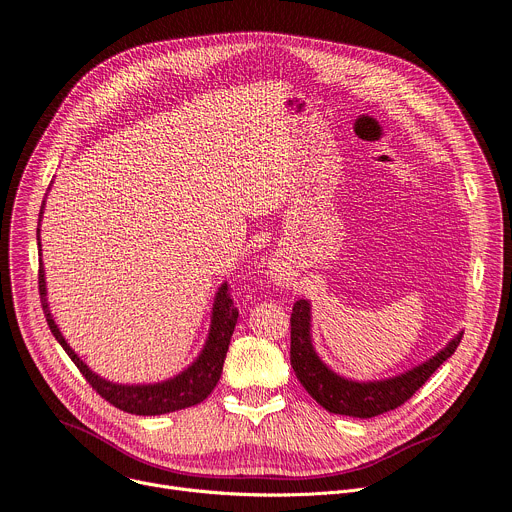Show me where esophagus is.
<instances>
[{
    "instance_id": "obj_1",
    "label": "esophagus",
    "mask_w": 512,
    "mask_h": 512,
    "mask_svg": "<svg viewBox=\"0 0 512 512\" xmlns=\"http://www.w3.org/2000/svg\"><path fill=\"white\" fill-rule=\"evenodd\" d=\"M274 281H287L285 279V270H279V268L274 270Z\"/></svg>"
}]
</instances>
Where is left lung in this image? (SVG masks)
<instances>
[{
	"mask_svg": "<svg viewBox=\"0 0 512 512\" xmlns=\"http://www.w3.org/2000/svg\"><path fill=\"white\" fill-rule=\"evenodd\" d=\"M463 332L422 365L379 381H352L334 373L320 357L311 340V305L299 299L291 313V367L309 396L332 414L373 418L408 402L424 381L435 373L461 342Z\"/></svg>",
	"mask_w": 512,
	"mask_h": 512,
	"instance_id": "obj_1",
	"label": "left lung"
}]
</instances>
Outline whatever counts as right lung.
Listing matches in <instances>:
<instances>
[{"label": "right lung", "instance_id": "obj_1", "mask_svg": "<svg viewBox=\"0 0 512 512\" xmlns=\"http://www.w3.org/2000/svg\"><path fill=\"white\" fill-rule=\"evenodd\" d=\"M43 209H45V201H43ZM43 209L38 217H43ZM38 225H41V219H38ZM36 240H38V248H41V227L36 229ZM38 291H41L43 311H45L47 324H49L55 340L63 346V350L75 363V367L80 369V373L86 377V381L114 408H119L129 414H137V416L168 414V412H176V410H184V408L201 404L215 389V385L221 377L229 340H231L235 322H238V309L233 307V299L229 297L227 283H223L215 293L207 342L201 350V355L192 361V365H188L182 373H178L166 381L125 385V383H114V381H108V379L96 375L80 357L75 355L73 348L63 338L61 330L57 328V324L51 316V309H49L43 260H41V268H38Z\"/></svg>", "mask_w": 512, "mask_h": 512}]
</instances>
